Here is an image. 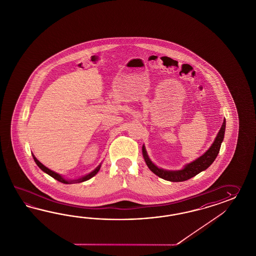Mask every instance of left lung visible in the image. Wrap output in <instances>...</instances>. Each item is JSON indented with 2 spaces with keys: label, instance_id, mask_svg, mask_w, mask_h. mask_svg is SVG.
Here are the masks:
<instances>
[{
  "label": "left lung",
  "instance_id": "1",
  "mask_svg": "<svg viewBox=\"0 0 256 256\" xmlns=\"http://www.w3.org/2000/svg\"><path fill=\"white\" fill-rule=\"evenodd\" d=\"M224 132H226V119H224L221 128L218 132L214 142H212V144L207 151L196 160L184 165V166L179 170H168L154 165L152 160L149 158L144 144L142 146V156H144L146 165L150 168V170L160 178L170 180V182H184V180L191 179L196 174L207 170L208 168L214 163V161L218 156V152L220 151L222 142L224 137Z\"/></svg>",
  "mask_w": 256,
  "mask_h": 256
}]
</instances>
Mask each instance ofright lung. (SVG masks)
I'll return each instance as SVG.
<instances>
[{
    "instance_id": "add662e5",
    "label": "right lung",
    "mask_w": 256,
    "mask_h": 256,
    "mask_svg": "<svg viewBox=\"0 0 256 256\" xmlns=\"http://www.w3.org/2000/svg\"><path fill=\"white\" fill-rule=\"evenodd\" d=\"M32 156H34V159L35 163L37 164V166H39L44 172L48 174L49 176L53 177L55 180H58V182H63V184H76V182H86V180H90V179H91L93 176H95V175L98 172V170H100V166H102V164H100V165H98V166L97 168L93 170V172H91L88 173V174H86V175H84V176L81 177V178H79V179L67 180V179H65L64 177H62L60 174L55 172H53V170H49L48 168H46L44 165H42L41 162H40L38 159L36 158L34 154H32Z\"/></svg>"
}]
</instances>
